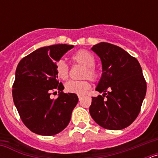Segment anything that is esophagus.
Returning <instances> with one entry per match:
<instances>
[{
	"instance_id": "34e87169",
	"label": "esophagus",
	"mask_w": 158,
	"mask_h": 158,
	"mask_svg": "<svg viewBox=\"0 0 158 158\" xmlns=\"http://www.w3.org/2000/svg\"><path fill=\"white\" fill-rule=\"evenodd\" d=\"M82 97H83V95H81V94H79V95H78V98H79V100H81Z\"/></svg>"
}]
</instances>
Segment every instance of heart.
Wrapping results in <instances>:
<instances>
[{
  "mask_svg": "<svg viewBox=\"0 0 158 158\" xmlns=\"http://www.w3.org/2000/svg\"><path fill=\"white\" fill-rule=\"evenodd\" d=\"M72 58L73 61L85 67L83 77H89L93 81L96 80L98 77V73L93 67L96 63V59L92 53L86 50H80L73 55ZM55 70L57 77L61 80L65 81L69 77V67L63 60H60L57 62ZM65 87L68 93L84 94L90 89V83L88 81H69L65 84Z\"/></svg>",
  "mask_w": 158,
  "mask_h": 158,
  "instance_id": "heart-1",
  "label": "heart"
}]
</instances>
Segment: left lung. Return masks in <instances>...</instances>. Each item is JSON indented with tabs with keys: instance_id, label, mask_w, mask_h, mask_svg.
<instances>
[{
	"instance_id": "left-lung-1",
	"label": "left lung",
	"mask_w": 158,
	"mask_h": 158,
	"mask_svg": "<svg viewBox=\"0 0 158 158\" xmlns=\"http://www.w3.org/2000/svg\"><path fill=\"white\" fill-rule=\"evenodd\" d=\"M91 49L101 61L102 75L96 90L103 96L92 98L89 113L105 129L127 127L139 115L146 93L140 64L123 49L111 43L101 42Z\"/></svg>"
}]
</instances>
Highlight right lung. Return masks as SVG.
<instances>
[{
	"label": "right lung",
	"mask_w": 158,
	"mask_h": 158,
	"mask_svg": "<svg viewBox=\"0 0 158 158\" xmlns=\"http://www.w3.org/2000/svg\"><path fill=\"white\" fill-rule=\"evenodd\" d=\"M73 47L67 44L41 47L22 58L16 67L14 104L25 126L37 135L51 136L63 131L77 104L75 93H63L55 70L57 62ZM56 88L58 98L51 99V91Z\"/></svg>",
	"instance_id": "add662e5"
}]
</instances>
